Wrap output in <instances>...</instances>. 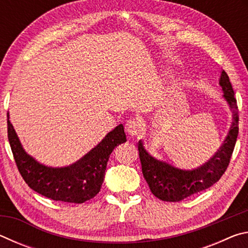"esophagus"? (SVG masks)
<instances>
[{
	"mask_svg": "<svg viewBox=\"0 0 248 248\" xmlns=\"http://www.w3.org/2000/svg\"><path fill=\"white\" fill-rule=\"evenodd\" d=\"M125 131L129 134V136H137L140 131L141 124L139 121L134 118H130L127 123H125Z\"/></svg>",
	"mask_w": 248,
	"mask_h": 248,
	"instance_id": "obj_1",
	"label": "esophagus"
}]
</instances>
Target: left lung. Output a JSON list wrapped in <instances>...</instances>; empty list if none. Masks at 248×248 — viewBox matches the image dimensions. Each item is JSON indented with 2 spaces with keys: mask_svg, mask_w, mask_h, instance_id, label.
<instances>
[{
  "mask_svg": "<svg viewBox=\"0 0 248 248\" xmlns=\"http://www.w3.org/2000/svg\"><path fill=\"white\" fill-rule=\"evenodd\" d=\"M219 84L223 91V97L233 112V121L224 143L203 165L190 170H180L150 155L141 140L138 143L142 174L150 190L158 199L177 202L198 194L216 184L228 169L238 134V109L232 84L224 70L221 72Z\"/></svg>",
  "mask_w": 248,
  "mask_h": 248,
  "instance_id": "obj_1",
  "label": "left lung"
}]
</instances>
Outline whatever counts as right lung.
Here are the masks:
<instances>
[{
	"label": "right lung",
	"instance_id": "add662e5",
	"mask_svg": "<svg viewBox=\"0 0 248 248\" xmlns=\"http://www.w3.org/2000/svg\"><path fill=\"white\" fill-rule=\"evenodd\" d=\"M7 136L16 165L28 186L47 198L72 203H83L98 194L109 156L117 145L127 141L124 125L119 124L74 164L50 167L26 153L8 114Z\"/></svg>",
	"mask_w": 248,
	"mask_h": 248
}]
</instances>
